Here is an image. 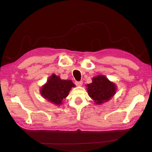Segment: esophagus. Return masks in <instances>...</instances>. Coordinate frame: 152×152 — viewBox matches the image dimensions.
<instances>
[{
    "instance_id": "1",
    "label": "esophagus",
    "mask_w": 152,
    "mask_h": 152,
    "mask_svg": "<svg viewBox=\"0 0 152 152\" xmlns=\"http://www.w3.org/2000/svg\"><path fill=\"white\" fill-rule=\"evenodd\" d=\"M75 84L77 86H81L83 85V81H76Z\"/></svg>"
}]
</instances>
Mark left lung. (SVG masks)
Masks as SVG:
<instances>
[{
  "label": "left lung",
  "instance_id": "left-lung-1",
  "mask_svg": "<svg viewBox=\"0 0 152 152\" xmlns=\"http://www.w3.org/2000/svg\"><path fill=\"white\" fill-rule=\"evenodd\" d=\"M87 93L96 104H102L114 96L116 91L115 83L103 75L92 79V83L87 85Z\"/></svg>",
  "mask_w": 152,
  "mask_h": 152
}]
</instances>
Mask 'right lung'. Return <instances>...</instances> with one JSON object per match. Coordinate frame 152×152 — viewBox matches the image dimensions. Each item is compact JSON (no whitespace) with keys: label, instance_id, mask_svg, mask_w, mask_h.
<instances>
[{"label":"right lung","instance_id":"obj_1","mask_svg":"<svg viewBox=\"0 0 152 152\" xmlns=\"http://www.w3.org/2000/svg\"><path fill=\"white\" fill-rule=\"evenodd\" d=\"M73 87H75V84L71 80H62L59 76L53 74L47 79L40 92L44 99L56 105H60Z\"/></svg>","mask_w":152,"mask_h":152}]
</instances>
